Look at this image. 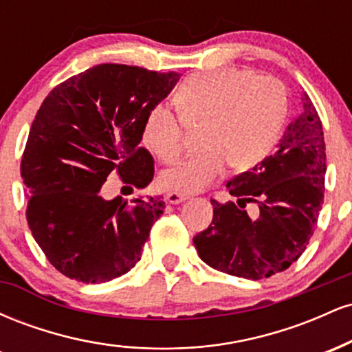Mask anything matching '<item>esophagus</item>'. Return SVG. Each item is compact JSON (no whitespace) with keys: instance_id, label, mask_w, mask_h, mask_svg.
Here are the masks:
<instances>
[{"instance_id":"1","label":"esophagus","mask_w":352,"mask_h":352,"mask_svg":"<svg viewBox=\"0 0 352 352\" xmlns=\"http://www.w3.org/2000/svg\"><path fill=\"white\" fill-rule=\"evenodd\" d=\"M187 199H188L187 195H184V193H179V192H168L167 193V201L173 205L182 204V201H185Z\"/></svg>"}]
</instances>
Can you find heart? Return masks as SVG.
<instances>
[{"label": "heart", "mask_w": 352, "mask_h": 352, "mask_svg": "<svg viewBox=\"0 0 352 352\" xmlns=\"http://www.w3.org/2000/svg\"><path fill=\"white\" fill-rule=\"evenodd\" d=\"M180 116L165 104L148 112L144 142L164 162L185 152L184 123L204 124L200 144L205 151L160 175L164 188L193 193L208 187L227 164L246 170L272 151L285 120L288 99L285 86L272 76L245 69H218L192 76L177 91Z\"/></svg>", "instance_id": "b5f03b06"}]
</instances>
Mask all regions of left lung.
I'll return each instance as SVG.
<instances>
[{
	"label": "left lung",
	"instance_id": "left-lung-1",
	"mask_svg": "<svg viewBox=\"0 0 352 352\" xmlns=\"http://www.w3.org/2000/svg\"><path fill=\"white\" fill-rule=\"evenodd\" d=\"M301 100L272 155L227 184L236 200L212 199V225L193 245L218 272L270 278L288 270L313 236L324 199L326 147L316 107L306 92Z\"/></svg>",
	"mask_w": 352,
	"mask_h": 352
}]
</instances>
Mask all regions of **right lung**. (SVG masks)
<instances>
[{
	"mask_svg": "<svg viewBox=\"0 0 352 352\" xmlns=\"http://www.w3.org/2000/svg\"><path fill=\"white\" fill-rule=\"evenodd\" d=\"M179 79L173 71L99 64L58 84L36 112L21 159L26 220L64 276L106 283L140 260L165 201L104 200L100 187L116 173L131 190L151 184L153 157L140 147L145 119Z\"/></svg>",
	"mask_w": 352,
	"mask_h": 352,
	"instance_id": "add662e5",
	"label": "right lung"
}]
</instances>
